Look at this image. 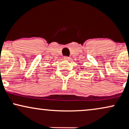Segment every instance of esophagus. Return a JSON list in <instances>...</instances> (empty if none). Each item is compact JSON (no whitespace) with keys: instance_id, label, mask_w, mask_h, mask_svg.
<instances>
[{"instance_id":"esophagus-1","label":"esophagus","mask_w":129,"mask_h":129,"mask_svg":"<svg viewBox=\"0 0 129 129\" xmlns=\"http://www.w3.org/2000/svg\"><path fill=\"white\" fill-rule=\"evenodd\" d=\"M64 59L65 61H69V60H70V58H69V57H64Z\"/></svg>"}]
</instances>
